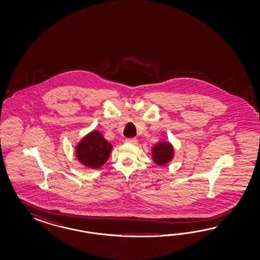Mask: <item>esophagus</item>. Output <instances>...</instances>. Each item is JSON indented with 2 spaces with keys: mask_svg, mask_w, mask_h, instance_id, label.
I'll return each instance as SVG.
<instances>
[{
  "mask_svg": "<svg viewBox=\"0 0 260 260\" xmlns=\"http://www.w3.org/2000/svg\"><path fill=\"white\" fill-rule=\"evenodd\" d=\"M126 143L128 144H132V145H136L137 144V140L135 138H126Z\"/></svg>",
  "mask_w": 260,
  "mask_h": 260,
  "instance_id": "esophagus-1",
  "label": "esophagus"
}]
</instances>
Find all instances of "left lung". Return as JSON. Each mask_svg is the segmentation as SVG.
<instances>
[{
  "label": "left lung",
  "mask_w": 260,
  "mask_h": 260,
  "mask_svg": "<svg viewBox=\"0 0 260 260\" xmlns=\"http://www.w3.org/2000/svg\"><path fill=\"white\" fill-rule=\"evenodd\" d=\"M173 157V146L169 142H160L152 149V159L157 165H166Z\"/></svg>",
  "instance_id": "1"
}]
</instances>
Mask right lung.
<instances>
[{"instance_id":"add662e5","label":"right lung","mask_w":260,"mask_h":260,"mask_svg":"<svg viewBox=\"0 0 260 260\" xmlns=\"http://www.w3.org/2000/svg\"><path fill=\"white\" fill-rule=\"evenodd\" d=\"M112 146L99 132L85 136L76 147V157L83 165L91 169L102 167L110 157Z\"/></svg>"}]
</instances>
